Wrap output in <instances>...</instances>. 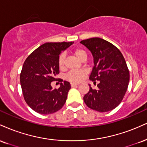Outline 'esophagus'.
Segmentation results:
<instances>
[{
  "instance_id": "1",
  "label": "esophagus",
  "mask_w": 147,
  "mask_h": 147,
  "mask_svg": "<svg viewBox=\"0 0 147 147\" xmlns=\"http://www.w3.org/2000/svg\"><path fill=\"white\" fill-rule=\"evenodd\" d=\"M78 85V84H75V83H71V87H76V86H77Z\"/></svg>"
}]
</instances>
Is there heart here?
Wrapping results in <instances>:
<instances>
[{
    "instance_id": "1",
    "label": "heart",
    "mask_w": 147,
    "mask_h": 147,
    "mask_svg": "<svg viewBox=\"0 0 147 147\" xmlns=\"http://www.w3.org/2000/svg\"><path fill=\"white\" fill-rule=\"evenodd\" d=\"M73 54L80 59L81 61H85L87 58V53L84 49L81 48L74 49L72 51ZM65 59H66V55L65 53H61L58 57V65L60 69H63L65 66ZM86 75V71L84 70H71L66 75V79L68 81L73 83L79 82L82 80L84 76Z\"/></svg>"
}]
</instances>
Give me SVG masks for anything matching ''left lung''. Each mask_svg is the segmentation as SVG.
Returning a JSON list of instances; mask_svg holds the SVG:
<instances>
[{"instance_id":"obj_1","label":"left lung","mask_w":147,"mask_h":147,"mask_svg":"<svg viewBox=\"0 0 147 147\" xmlns=\"http://www.w3.org/2000/svg\"><path fill=\"white\" fill-rule=\"evenodd\" d=\"M80 43L91 51L94 57L90 79L96 89L90 86L84 96L88 107L99 112L116 108L123 99L129 81V71L123 54L110 42L99 38L84 40Z\"/></svg>"}]
</instances>
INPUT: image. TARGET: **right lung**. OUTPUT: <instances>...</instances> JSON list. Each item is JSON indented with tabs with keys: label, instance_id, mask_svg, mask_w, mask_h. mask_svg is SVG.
Here are the masks:
<instances>
[{
	"label": "right lung",
	"instance_id": "obj_1",
	"mask_svg": "<svg viewBox=\"0 0 147 147\" xmlns=\"http://www.w3.org/2000/svg\"><path fill=\"white\" fill-rule=\"evenodd\" d=\"M73 44L47 42L28 56L20 72V80L24 100L35 112L49 114L59 110L66 102L70 83L59 79V88L53 89L51 82L59 73L58 57L61 51Z\"/></svg>",
	"mask_w": 147,
	"mask_h": 147
}]
</instances>
